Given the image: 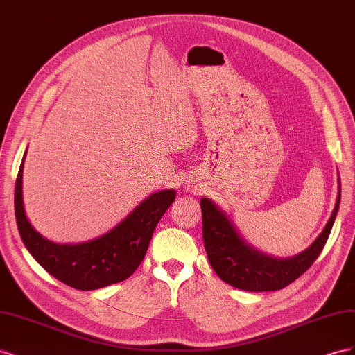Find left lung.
Returning a JSON list of instances; mask_svg holds the SVG:
<instances>
[{
    "label": "left lung",
    "instance_id": "left-lung-1",
    "mask_svg": "<svg viewBox=\"0 0 355 355\" xmlns=\"http://www.w3.org/2000/svg\"><path fill=\"white\" fill-rule=\"evenodd\" d=\"M338 182L335 209L323 232L306 250L287 259L265 254L247 244L227 214L209 198H201L202 240L214 272L225 283L247 292H272L293 283L315 262L329 239L340 202Z\"/></svg>",
    "mask_w": 355,
    "mask_h": 355
}]
</instances>
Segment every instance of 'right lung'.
<instances>
[{"label": "right lung", "instance_id": "right-lung-1", "mask_svg": "<svg viewBox=\"0 0 355 355\" xmlns=\"http://www.w3.org/2000/svg\"><path fill=\"white\" fill-rule=\"evenodd\" d=\"M25 155L16 179L15 213L20 239L34 259L59 282L78 290L102 288L130 277L144 261L157 223L175 201V189L154 192L98 239L58 244L42 237L26 218L22 196Z\"/></svg>", "mask_w": 355, "mask_h": 355}]
</instances>
